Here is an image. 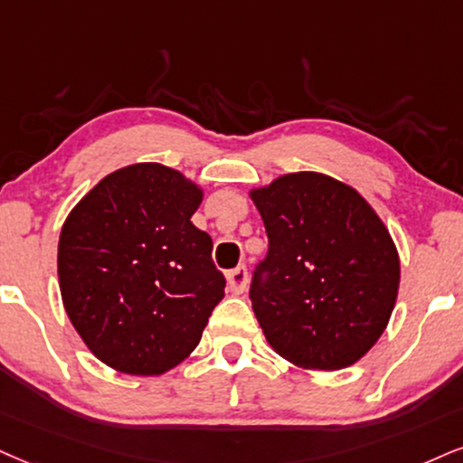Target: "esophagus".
I'll return each instance as SVG.
<instances>
[{
  "label": "esophagus",
  "instance_id": "34e87169",
  "mask_svg": "<svg viewBox=\"0 0 463 463\" xmlns=\"http://www.w3.org/2000/svg\"><path fill=\"white\" fill-rule=\"evenodd\" d=\"M247 283H249L247 266H238V268H233V270L227 272V285H230V289L233 294H242L244 289H247Z\"/></svg>",
  "mask_w": 463,
  "mask_h": 463
}]
</instances>
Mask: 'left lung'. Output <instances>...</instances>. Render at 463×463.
Returning a JSON list of instances; mask_svg holds the SVG:
<instances>
[{
  "instance_id": "8db88e82",
  "label": "left lung",
  "mask_w": 463,
  "mask_h": 463,
  "mask_svg": "<svg viewBox=\"0 0 463 463\" xmlns=\"http://www.w3.org/2000/svg\"><path fill=\"white\" fill-rule=\"evenodd\" d=\"M268 233L250 302L266 341L285 361L335 371L363 358L392 313L399 255L373 208L316 171L250 191Z\"/></svg>"
}]
</instances>
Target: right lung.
Here are the masks:
<instances>
[{"label":"right lung","mask_w":463,"mask_h":463,"mask_svg":"<svg viewBox=\"0 0 463 463\" xmlns=\"http://www.w3.org/2000/svg\"><path fill=\"white\" fill-rule=\"evenodd\" d=\"M202 197L180 171L137 163L102 178L61 227L68 317L122 373L161 375L184 361L225 296L213 238L191 222Z\"/></svg>","instance_id":"obj_1"}]
</instances>
